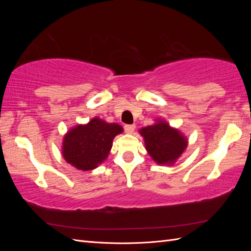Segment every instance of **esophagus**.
I'll list each match as a JSON object with an SVG mask.
<instances>
[{
  "mask_svg": "<svg viewBox=\"0 0 251 251\" xmlns=\"http://www.w3.org/2000/svg\"><path fill=\"white\" fill-rule=\"evenodd\" d=\"M136 126L135 125H126L125 126V132L127 133V134H132L135 130Z\"/></svg>",
  "mask_w": 251,
  "mask_h": 251,
  "instance_id": "esophagus-1",
  "label": "esophagus"
}]
</instances>
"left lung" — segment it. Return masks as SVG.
<instances>
[{
  "label": "left lung",
  "mask_w": 251,
  "mask_h": 251,
  "mask_svg": "<svg viewBox=\"0 0 251 251\" xmlns=\"http://www.w3.org/2000/svg\"><path fill=\"white\" fill-rule=\"evenodd\" d=\"M140 134L144 138L148 153L159 164L174 163L187 146L182 134L164 121L141 128Z\"/></svg>",
  "instance_id": "left-lung-1"
}]
</instances>
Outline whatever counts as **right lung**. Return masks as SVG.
I'll return each mask as SVG.
<instances>
[{
    "instance_id": "1",
    "label": "right lung",
    "mask_w": 251,
    "mask_h": 251,
    "mask_svg": "<svg viewBox=\"0 0 251 251\" xmlns=\"http://www.w3.org/2000/svg\"><path fill=\"white\" fill-rule=\"evenodd\" d=\"M121 132L119 125L107 124L97 117L87 125L75 126L64 137L65 160L81 171L97 168L108 157L114 137Z\"/></svg>"
}]
</instances>
